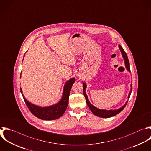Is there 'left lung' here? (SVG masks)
Masks as SVG:
<instances>
[{"mask_svg": "<svg viewBox=\"0 0 151 151\" xmlns=\"http://www.w3.org/2000/svg\"><path fill=\"white\" fill-rule=\"evenodd\" d=\"M119 48L121 51V53H122V55L123 57V59L124 60V63H125V66H126V68L127 69V70H128L129 72L130 71V64H129V60H128V58H127V56L126 55V53L125 52V51H124V50L123 49V48L121 47V45H119ZM83 94H84V96L86 98V103L88 106V107L90 108V110L91 111V112L94 114L96 115V116H98V117H102V118H108V117H111L112 116H114L116 114H117L118 113H119L120 111H122L123 110V109L125 107L127 103V101L126 102V103L120 108L117 109V110H104V109H99L97 107H96L95 106H94L93 105H92L89 100H88V97L86 93V87H87V85L85 83H83ZM130 87H131V88H130V91L129 93V95H128V99H129L130 96V94H131V92H132V84H131L130 85Z\"/></svg>", "mask_w": 151, "mask_h": 151, "instance_id": "1", "label": "left lung"}]
</instances>
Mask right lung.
<instances>
[{"label":"right lung","instance_id":"right-lung-1","mask_svg":"<svg viewBox=\"0 0 151 151\" xmlns=\"http://www.w3.org/2000/svg\"><path fill=\"white\" fill-rule=\"evenodd\" d=\"M74 82V78H72L67 81L64 85L63 96L61 100L58 103L48 107H40L32 104L25 99L22 94L21 88V92L27 107L35 116L45 120H55L61 117L65 111L68 104L70 93Z\"/></svg>","mask_w":151,"mask_h":151}]
</instances>
